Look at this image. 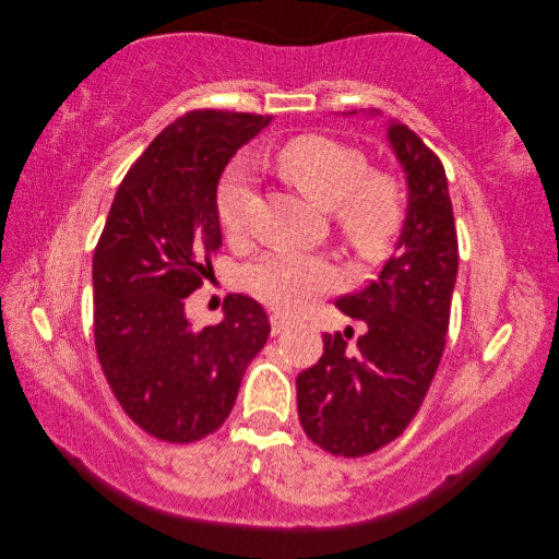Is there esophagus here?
I'll use <instances>...</instances> for the list:
<instances>
[{
    "label": "esophagus",
    "instance_id": "1",
    "mask_svg": "<svg viewBox=\"0 0 559 559\" xmlns=\"http://www.w3.org/2000/svg\"><path fill=\"white\" fill-rule=\"evenodd\" d=\"M269 322H271V334L273 336H278V334H283V331H288L290 326H295V319L283 317V314H271Z\"/></svg>",
    "mask_w": 559,
    "mask_h": 559
}]
</instances>
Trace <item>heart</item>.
Listing matches in <instances>:
<instances>
[{"label": "heart", "mask_w": 559, "mask_h": 559, "mask_svg": "<svg viewBox=\"0 0 559 559\" xmlns=\"http://www.w3.org/2000/svg\"><path fill=\"white\" fill-rule=\"evenodd\" d=\"M278 170L314 206L334 211L341 233L372 254L396 233L403 194L394 175L370 170L360 148L336 139L307 134L288 141L278 153ZM254 204L252 177L233 168L218 187V221L230 237L247 233ZM247 288L281 312H302L341 283V271L322 254L278 249L254 261L245 273Z\"/></svg>", "instance_id": "heart-1"}]
</instances>
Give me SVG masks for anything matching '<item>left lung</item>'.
<instances>
[{"mask_svg":"<svg viewBox=\"0 0 559 559\" xmlns=\"http://www.w3.org/2000/svg\"><path fill=\"white\" fill-rule=\"evenodd\" d=\"M386 139L408 187L396 252L362 290L336 300L367 334L355 350L343 334H324V355L295 382L305 435L336 456L372 454L415 418L442 360L456 286L459 242L442 163L396 120L386 122Z\"/></svg>","mask_w":559,"mask_h":559,"instance_id":"obj_1","label":"left lung"}]
</instances>
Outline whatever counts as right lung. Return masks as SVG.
Listing matches in <instances>:
<instances>
[{"mask_svg":"<svg viewBox=\"0 0 559 559\" xmlns=\"http://www.w3.org/2000/svg\"><path fill=\"white\" fill-rule=\"evenodd\" d=\"M271 117L194 110L165 127L117 189L93 254V334L105 379L141 430L197 442L228 418L269 317L228 295L221 324L185 312L223 242L216 209L225 165Z\"/></svg>","mask_w":559,"mask_h":559,"instance_id":"obj_1","label":"right lung"}]
</instances>
